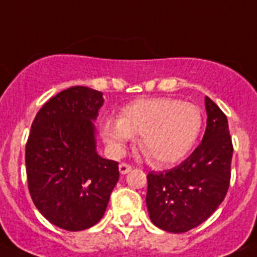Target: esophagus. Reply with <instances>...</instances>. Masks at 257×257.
<instances>
[{
	"instance_id": "obj_1",
	"label": "esophagus",
	"mask_w": 257,
	"mask_h": 257,
	"mask_svg": "<svg viewBox=\"0 0 257 257\" xmlns=\"http://www.w3.org/2000/svg\"><path fill=\"white\" fill-rule=\"evenodd\" d=\"M131 169H132V167H131L129 164H126V163H121V164L118 165V171H120L121 175H125V173H128Z\"/></svg>"
}]
</instances>
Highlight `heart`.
I'll list each match as a JSON object with an SVG mask.
<instances>
[{
  "mask_svg": "<svg viewBox=\"0 0 257 257\" xmlns=\"http://www.w3.org/2000/svg\"><path fill=\"white\" fill-rule=\"evenodd\" d=\"M203 116L199 106L187 101L159 97L143 98L121 109L120 118H106L101 135L113 152L139 136V145L149 163L169 165L188 155L200 135Z\"/></svg>",
  "mask_w": 257,
  "mask_h": 257,
  "instance_id": "obj_1",
  "label": "heart"
}]
</instances>
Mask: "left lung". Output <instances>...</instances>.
Returning <instances> with one entry per match:
<instances>
[{
	"mask_svg": "<svg viewBox=\"0 0 257 257\" xmlns=\"http://www.w3.org/2000/svg\"><path fill=\"white\" fill-rule=\"evenodd\" d=\"M203 141L175 168L149 172L147 207L156 227L183 233L204 223L223 203L231 181L233 145L227 116L205 97Z\"/></svg>",
	"mask_w": 257,
	"mask_h": 257,
	"instance_id": "left-lung-1",
	"label": "left lung"
}]
</instances>
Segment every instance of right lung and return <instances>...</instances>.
Masks as SVG:
<instances>
[{
	"instance_id": "1",
	"label": "right lung",
	"mask_w": 257,
	"mask_h": 257,
	"mask_svg": "<svg viewBox=\"0 0 257 257\" xmlns=\"http://www.w3.org/2000/svg\"><path fill=\"white\" fill-rule=\"evenodd\" d=\"M102 93L72 86L42 105L26 143L28 188L48 221L66 231L93 227L118 181V163L97 155L93 120Z\"/></svg>"
}]
</instances>
